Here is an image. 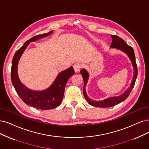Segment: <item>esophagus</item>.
Listing matches in <instances>:
<instances>
[{
  "mask_svg": "<svg viewBox=\"0 0 149 149\" xmlns=\"http://www.w3.org/2000/svg\"><path fill=\"white\" fill-rule=\"evenodd\" d=\"M82 68V65L79 63H76L74 65V69L75 72H78L80 69Z\"/></svg>",
  "mask_w": 149,
  "mask_h": 149,
  "instance_id": "obj_1",
  "label": "esophagus"
}]
</instances>
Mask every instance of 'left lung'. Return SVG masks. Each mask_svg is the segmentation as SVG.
<instances>
[{
	"label": "left lung",
	"mask_w": 149,
	"mask_h": 149,
	"mask_svg": "<svg viewBox=\"0 0 149 149\" xmlns=\"http://www.w3.org/2000/svg\"><path fill=\"white\" fill-rule=\"evenodd\" d=\"M111 37L112 38V42L111 43V48H113L115 49H119V50L122 51L125 53L127 54V56L130 58L131 62L132 63V65L133 66L134 68V74H133V79L131 81V83L130 86L126 90L122 93L121 95H119L118 96H113V97H109L107 99H105L104 100L102 101H94L91 100V98L88 97L87 95L86 92V86L87 84V82L88 81L89 79V73L88 72L87 70L85 69H82L80 70V74L82 75V77L84 79V95L85 96V98L87 102H88L90 105L97 107H109L114 106L117 104L122 102V101H125L126 98L128 97L130 95V93L131 92L132 90H133V87L135 84V81L137 76V65L136 63V59H135V54L133 48L131 47L128 45L122 38L119 37L117 36H113L111 35Z\"/></svg>",
	"instance_id": "left-lung-1"
}]
</instances>
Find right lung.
Segmentation results:
<instances>
[{"instance_id": "add662e5", "label": "right lung", "mask_w": 149, "mask_h": 149, "mask_svg": "<svg viewBox=\"0 0 149 149\" xmlns=\"http://www.w3.org/2000/svg\"><path fill=\"white\" fill-rule=\"evenodd\" d=\"M53 33V31L48 33L33 37L26 41L14 55L11 79L15 89L23 101L27 105L41 110H49L58 107L62 102L65 87L68 79L74 74L72 66L64 70L57 75L52 85L47 89L42 91L32 90L21 83L18 74V65L19 60L30 42L48 36Z\"/></svg>"}]
</instances>
